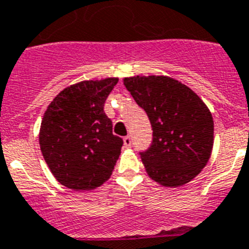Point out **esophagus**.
<instances>
[{"instance_id": "obj_1", "label": "esophagus", "mask_w": 249, "mask_h": 249, "mask_svg": "<svg viewBox=\"0 0 249 249\" xmlns=\"http://www.w3.org/2000/svg\"><path fill=\"white\" fill-rule=\"evenodd\" d=\"M123 143H124V147H131V145H132V140H131L129 136H126L123 139Z\"/></svg>"}]
</instances>
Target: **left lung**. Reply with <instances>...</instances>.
I'll list each match as a JSON object with an SVG mask.
<instances>
[{
	"label": "left lung",
	"instance_id": "obj_1",
	"mask_svg": "<svg viewBox=\"0 0 249 249\" xmlns=\"http://www.w3.org/2000/svg\"><path fill=\"white\" fill-rule=\"evenodd\" d=\"M123 84L151 123L153 141L140 151L149 176L166 187L188 183L210 159V110L188 86L166 76L126 77Z\"/></svg>",
	"mask_w": 249,
	"mask_h": 249
}]
</instances>
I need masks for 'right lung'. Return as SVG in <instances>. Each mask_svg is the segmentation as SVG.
Wrapping results in <instances>:
<instances>
[{"mask_svg": "<svg viewBox=\"0 0 249 249\" xmlns=\"http://www.w3.org/2000/svg\"><path fill=\"white\" fill-rule=\"evenodd\" d=\"M118 79L89 80L59 92L42 120L39 143L55 179L75 191L106 182L120 158L123 140L113 135L104 103Z\"/></svg>", "mask_w": 249, "mask_h": 249, "instance_id": "add662e5", "label": "right lung"}]
</instances>
